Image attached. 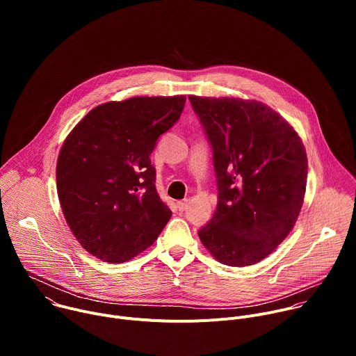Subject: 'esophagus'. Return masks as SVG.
Here are the masks:
<instances>
[{"label": "esophagus", "instance_id": "34e87169", "mask_svg": "<svg viewBox=\"0 0 356 356\" xmlns=\"http://www.w3.org/2000/svg\"><path fill=\"white\" fill-rule=\"evenodd\" d=\"M187 206H188V200H181V201L177 202V209L180 211H184L187 209Z\"/></svg>", "mask_w": 356, "mask_h": 356}]
</instances>
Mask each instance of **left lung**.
<instances>
[{
  "mask_svg": "<svg viewBox=\"0 0 356 356\" xmlns=\"http://www.w3.org/2000/svg\"><path fill=\"white\" fill-rule=\"evenodd\" d=\"M213 147L217 209L198 229L224 265H255L289 235L307 184V155L293 127L258 101L188 97Z\"/></svg>",
  "mask_w": 356,
  "mask_h": 356,
  "instance_id": "left-lung-1",
  "label": "left lung"
}]
</instances>
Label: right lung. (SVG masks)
Segmentation results:
<instances>
[{
	"instance_id": "1",
	"label": "right lung",
	"mask_w": 356,
	"mask_h": 356,
	"mask_svg": "<svg viewBox=\"0 0 356 356\" xmlns=\"http://www.w3.org/2000/svg\"><path fill=\"white\" fill-rule=\"evenodd\" d=\"M184 104V95L110 101L92 108L66 138L56 168L60 206L73 235L98 259H132L170 220L150 154Z\"/></svg>"
}]
</instances>
